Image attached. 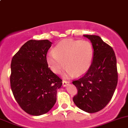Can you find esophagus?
<instances>
[{
	"label": "esophagus",
	"instance_id": "1",
	"mask_svg": "<svg viewBox=\"0 0 128 128\" xmlns=\"http://www.w3.org/2000/svg\"><path fill=\"white\" fill-rule=\"evenodd\" d=\"M69 83H70V82H69V81H66V80H64L62 81V86H64V87H66V86H68Z\"/></svg>",
	"mask_w": 128,
	"mask_h": 128
}]
</instances>
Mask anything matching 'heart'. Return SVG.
Wrapping results in <instances>:
<instances>
[{
  "instance_id": "1",
  "label": "heart",
  "mask_w": 128,
  "mask_h": 128,
  "mask_svg": "<svg viewBox=\"0 0 128 128\" xmlns=\"http://www.w3.org/2000/svg\"><path fill=\"white\" fill-rule=\"evenodd\" d=\"M94 56V50L91 42L67 39L58 42L54 50L49 51L46 62L54 73L59 74L66 66V76H81L87 73L91 67Z\"/></svg>"
}]
</instances>
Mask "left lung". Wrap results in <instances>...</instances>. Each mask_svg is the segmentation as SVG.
I'll return each instance as SVG.
<instances>
[{
  "instance_id": "obj_1",
  "label": "left lung",
  "mask_w": 128,
  "mask_h": 128,
  "mask_svg": "<svg viewBox=\"0 0 128 128\" xmlns=\"http://www.w3.org/2000/svg\"><path fill=\"white\" fill-rule=\"evenodd\" d=\"M84 36L91 41L94 56L88 72L72 82L77 89L73 101L80 109L93 113L104 108L113 96L118 83L116 58L113 48L100 36Z\"/></svg>"
}]
</instances>
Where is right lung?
Instances as JSON below:
<instances>
[{"label":"right lung","mask_w":128,"mask_h":128,"mask_svg":"<svg viewBox=\"0 0 128 128\" xmlns=\"http://www.w3.org/2000/svg\"><path fill=\"white\" fill-rule=\"evenodd\" d=\"M52 42L31 40L14 55L11 62L10 87L15 99L28 114L40 116L48 112L56 102L62 80L46 62Z\"/></svg>","instance_id":"1"}]
</instances>
